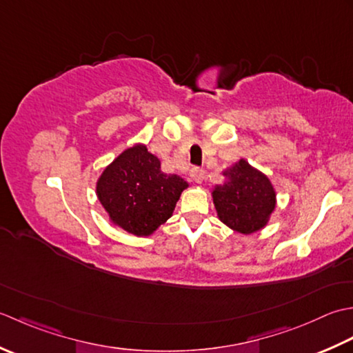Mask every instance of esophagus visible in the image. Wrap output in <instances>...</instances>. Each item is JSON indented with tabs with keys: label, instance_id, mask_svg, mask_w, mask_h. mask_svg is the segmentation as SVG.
I'll use <instances>...</instances> for the list:
<instances>
[{
	"label": "esophagus",
	"instance_id": "esophagus-1",
	"mask_svg": "<svg viewBox=\"0 0 353 353\" xmlns=\"http://www.w3.org/2000/svg\"><path fill=\"white\" fill-rule=\"evenodd\" d=\"M190 178H192L193 183L201 184L204 181V170L201 168H192L190 169Z\"/></svg>",
	"mask_w": 353,
	"mask_h": 353
}]
</instances>
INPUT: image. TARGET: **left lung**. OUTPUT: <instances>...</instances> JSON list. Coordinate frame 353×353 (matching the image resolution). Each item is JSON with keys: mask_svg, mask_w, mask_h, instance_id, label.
<instances>
[{"mask_svg": "<svg viewBox=\"0 0 353 353\" xmlns=\"http://www.w3.org/2000/svg\"><path fill=\"white\" fill-rule=\"evenodd\" d=\"M225 181L212 192L218 218L233 232L253 234L265 228L276 210L277 195L270 178L241 158L224 170Z\"/></svg>", "mask_w": 353, "mask_h": 353, "instance_id": "8db88e82", "label": "left lung"}]
</instances>
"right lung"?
Here are the masks:
<instances>
[{"instance_id": "obj_1", "label": "right lung", "mask_w": 353, "mask_h": 353, "mask_svg": "<svg viewBox=\"0 0 353 353\" xmlns=\"http://www.w3.org/2000/svg\"><path fill=\"white\" fill-rule=\"evenodd\" d=\"M189 183L164 174L146 145L135 143L108 164L96 183V195L112 225L146 237L166 224Z\"/></svg>"}]
</instances>
